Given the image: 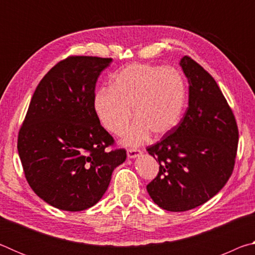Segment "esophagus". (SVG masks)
Masks as SVG:
<instances>
[{
    "label": "esophagus",
    "instance_id": "esophagus-1",
    "mask_svg": "<svg viewBox=\"0 0 255 255\" xmlns=\"http://www.w3.org/2000/svg\"><path fill=\"white\" fill-rule=\"evenodd\" d=\"M140 154H141V150L138 149V148H129L127 150V156L129 158H135L137 156H139Z\"/></svg>",
    "mask_w": 255,
    "mask_h": 255
}]
</instances>
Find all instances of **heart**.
I'll list each match as a JSON object with an SVG mask.
<instances>
[{"mask_svg":"<svg viewBox=\"0 0 255 255\" xmlns=\"http://www.w3.org/2000/svg\"><path fill=\"white\" fill-rule=\"evenodd\" d=\"M185 102L183 77L174 68L132 64L116 73L111 88L94 94L93 109L108 131L120 136L133 116L137 120L124 144L139 145L149 137L159 138L178 126Z\"/></svg>","mask_w":255,"mask_h":255,"instance_id":"heart-1","label":"heart"}]
</instances>
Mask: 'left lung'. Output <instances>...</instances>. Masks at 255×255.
I'll list each match as a JSON object with an SVG mask.
<instances>
[{
    "mask_svg": "<svg viewBox=\"0 0 255 255\" xmlns=\"http://www.w3.org/2000/svg\"><path fill=\"white\" fill-rule=\"evenodd\" d=\"M189 107L173 130L148 146L158 173L147 184L153 201L169 211L205 204L231 178L239 144L235 116L214 77L189 56L181 59Z\"/></svg>",
    "mask_w": 255,
    "mask_h": 255,
    "instance_id": "left-lung-1",
    "label": "left lung"
}]
</instances>
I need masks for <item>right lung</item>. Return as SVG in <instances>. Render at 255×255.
<instances>
[{
	"label": "right lung",
	"instance_id": "1",
	"mask_svg": "<svg viewBox=\"0 0 255 255\" xmlns=\"http://www.w3.org/2000/svg\"><path fill=\"white\" fill-rule=\"evenodd\" d=\"M112 58L68 56L38 84L18 135L24 176L50 206L81 211L97 204L126 149H110L115 139L93 109L98 77Z\"/></svg>",
	"mask_w": 255,
	"mask_h": 255
}]
</instances>
